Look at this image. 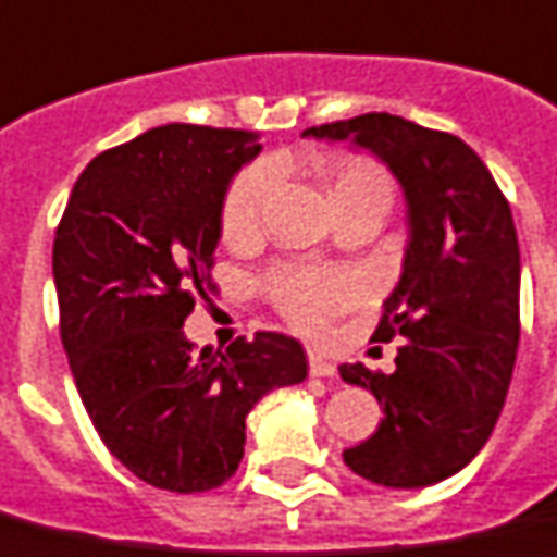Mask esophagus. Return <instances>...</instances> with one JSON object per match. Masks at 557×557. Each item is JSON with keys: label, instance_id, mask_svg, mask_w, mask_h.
Here are the masks:
<instances>
[{"label": "esophagus", "instance_id": "34e87169", "mask_svg": "<svg viewBox=\"0 0 557 557\" xmlns=\"http://www.w3.org/2000/svg\"><path fill=\"white\" fill-rule=\"evenodd\" d=\"M310 374L312 377H333V374H336V366H333L327 357H321V354L312 351L310 354Z\"/></svg>", "mask_w": 557, "mask_h": 557}]
</instances>
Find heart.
<instances>
[{"mask_svg":"<svg viewBox=\"0 0 557 557\" xmlns=\"http://www.w3.org/2000/svg\"><path fill=\"white\" fill-rule=\"evenodd\" d=\"M271 185H274L271 164H250L233 180L230 191H226L224 212H221L224 236H247L257 226ZM369 185L389 188V180L383 174L381 164L362 159V156H348V159L336 162V171H333L336 195H345L354 188H369ZM357 292L360 286L348 274H327V271H312V268H283L271 277V298L277 304V310L300 331H321L327 321L351 307Z\"/></svg>","mask_w":557,"mask_h":557,"instance_id":"heart-1","label":"heart"}]
</instances>
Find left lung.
<instances>
[{
    "mask_svg": "<svg viewBox=\"0 0 557 557\" xmlns=\"http://www.w3.org/2000/svg\"><path fill=\"white\" fill-rule=\"evenodd\" d=\"M374 152L405 188L401 280L374 339L405 336L395 372L339 366L372 389L383 419L345 463L372 484L413 490L455 475L505 407L520 342V245L505 195L478 152L448 132L386 111L304 129Z\"/></svg>",
    "mask_w": 557,
    "mask_h": 557,
    "instance_id": "left-lung-1",
    "label": "left lung"
}]
</instances>
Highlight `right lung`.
I'll list each match as a JSON object with an SVG mask.
<instances>
[{
	"label": "right lung",
	"mask_w": 557,
	"mask_h": 557,
	"mask_svg": "<svg viewBox=\"0 0 557 557\" xmlns=\"http://www.w3.org/2000/svg\"><path fill=\"white\" fill-rule=\"evenodd\" d=\"M253 132L168 123L100 152L52 245L61 342L90 422L132 475L171 493L224 484L259 398L307 377L298 339L259 331L195 351L183 324L212 286L226 188Z\"/></svg>",
	"instance_id": "add662e5"
}]
</instances>
